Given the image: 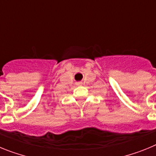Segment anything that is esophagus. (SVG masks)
<instances>
[{"label": "esophagus", "instance_id": "1", "mask_svg": "<svg viewBox=\"0 0 156 156\" xmlns=\"http://www.w3.org/2000/svg\"><path fill=\"white\" fill-rule=\"evenodd\" d=\"M77 85H79V86H80V85H82V83H77Z\"/></svg>", "mask_w": 156, "mask_h": 156}]
</instances>
